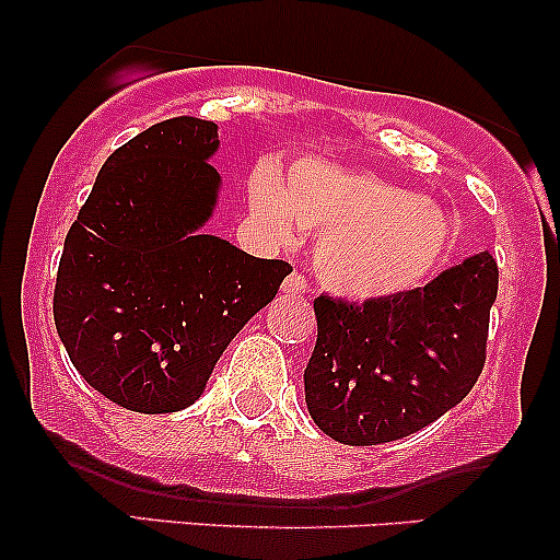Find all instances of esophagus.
Listing matches in <instances>:
<instances>
[{
	"mask_svg": "<svg viewBox=\"0 0 560 560\" xmlns=\"http://www.w3.org/2000/svg\"><path fill=\"white\" fill-rule=\"evenodd\" d=\"M307 289V279L302 273H289L287 279H284V284H281V292H287V294H302Z\"/></svg>",
	"mask_w": 560,
	"mask_h": 560,
	"instance_id": "esophagus-1",
	"label": "esophagus"
}]
</instances>
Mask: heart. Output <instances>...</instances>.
<instances>
[{
  "label": "heart",
  "mask_w": 560,
  "mask_h": 560,
  "mask_svg": "<svg viewBox=\"0 0 560 560\" xmlns=\"http://www.w3.org/2000/svg\"><path fill=\"white\" fill-rule=\"evenodd\" d=\"M249 208L281 242L294 221L324 234L316 266L324 284L355 302L389 300L419 287L445 255L450 226L427 197L365 171L300 160L287 184L260 165L249 176Z\"/></svg>",
  "instance_id": "obj_1"
}]
</instances>
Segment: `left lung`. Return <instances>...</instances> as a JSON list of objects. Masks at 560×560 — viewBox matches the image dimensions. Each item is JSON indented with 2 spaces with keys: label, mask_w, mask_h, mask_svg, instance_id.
<instances>
[{
  "label": "left lung",
  "mask_w": 560,
  "mask_h": 560,
  "mask_svg": "<svg viewBox=\"0 0 560 560\" xmlns=\"http://www.w3.org/2000/svg\"><path fill=\"white\" fill-rule=\"evenodd\" d=\"M498 262L479 253L389 300H313L305 402L342 445L402 440L445 416L485 369Z\"/></svg>",
  "instance_id": "8db88e82"
}]
</instances>
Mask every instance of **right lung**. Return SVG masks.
Instances as JSON below:
<instances>
[{
    "label": "right lung",
    "instance_id": "1",
    "mask_svg": "<svg viewBox=\"0 0 560 560\" xmlns=\"http://www.w3.org/2000/svg\"><path fill=\"white\" fill-rule=\"evenodd\" d=\"M213 120H163L113 152L62 247L55 326L107 400L176 413L292 266L202 234L221 176Z\"/></svg>",
    "mask_w": 560,
    "mask_h": 560
}]
</instances>
